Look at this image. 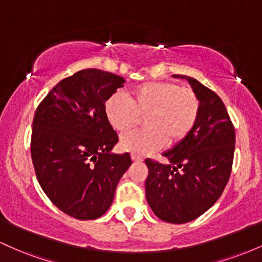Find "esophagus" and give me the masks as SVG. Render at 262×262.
<instances>
[{
    "instance_id": "obj_1",
    "label": "esophagus",
    "mask_w": 262,
    "mask_h": 262,
    "mask_svg": "<svg viewBox=\"0 0 262 262\" xmlns=\"http://www.w3.org/2000/svg\"><path fill=\"white\" fill-rule=\"evenodd\" d=\"M132 160H133L134 162H141L144 160V158H143V156H140V155L132 154Z\"/></svg>"
}]
</instances>
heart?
I'll return each mask as SVG.
<instances>
[{"instance_id":"obj_1","label":"heart","mask_w":262,"mask_h":262,"mask_svg":"<svg viewBox=\"0 0 262 262\" xmlns=\"http://www.w3.org/2000/svg\"><path fill=\"white\" fill-rule=\"evenodd\" d=\"M108 122L119 133H127L145 116L148 129L132 132L121 139V146L134 154H149L166 144H176L191 133L200 114V100L193 90L170 81H150L119 93L104 104Z\"/></svg>"}]
</instances>
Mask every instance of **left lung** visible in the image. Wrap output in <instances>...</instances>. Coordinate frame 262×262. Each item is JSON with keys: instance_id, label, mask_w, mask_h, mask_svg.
<instances>
[{"instance_id": "obj_1", "label": "left lung", "mask_w": 262, "mask_h": 262, "mask_svg": "<svg viewBox=\"0 0 262 262\" xmlns=\"http://www.w3.org/2000/svg\"><path fill=\"white\" fill-rule=\"evenodd\" d=\"M172 77L188 81L200 100V114L191 133L162 154L169 164L146 159L145 193L156 217L183 224L202 215L223 193L233 165L235 132L217 93L193 77Z\"/></svg>"}]
</instances>
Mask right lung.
Instances as JSON below:
<instances>
[{
	"mask_svg": "<svg viewBox=\"0 0 262 262\" xmlns=\"http://www.w3.org/2000/svg\"><path fill=\"white\" fill-rule=\"evenodd\" d=\"M123 77L98 69L61 80L33 119L31 154L38 182L60 210L80 221L97 219L113 202L130 155L113 154L118 143L104 104Z\"/></svg>",
	"mask_w": 262,
	"mask_h": 262,
	"instance_id": "add662e5",
	"label": "right lung"
}]
</instances>
